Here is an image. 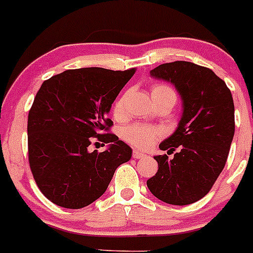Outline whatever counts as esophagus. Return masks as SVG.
Instances as JSON below:
<instances>
[{
	"mask_svg": "<svg viewBox=\"0 0 253 253\" xmlns=\"http://www.w3.org/2000/svg\"><path fill=\"white\" fill-rule=\"evenodd\" d=\"M133 157L137 158V160H140V158H147V154L142 153L139 151H133Z\"/></svg>",
	"mask_w": 253,
	"mask_h": 253,
	"instance_id": "34e87169",
	"label": "esophagus"
}]
</instances>
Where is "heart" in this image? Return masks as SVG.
Returning <instances> with one entry per match:
<instances>
[{
  "label": "heart",
  "mask_w": 253,
  "mask_h": 253,
  "mask_svg": "<svg viewBox=\"0 0 253 253\" xmlns=\"http://www.w3.org/2000/svg\"><path fill=\"white\" fill-rule=\"evenodd\" d=\"M152 99L154 102L163 99L176 100V92L171 86L165 84H156L152 86ZM126 93H123L114 104V115L120 116L124 111ZM162 135V131L157 126L146 124H131L125 126L122 131V137L125 142L137 148H149L158 138Z\"/></svg>",
  "instance_id": "b5f03b06"
}]
</instances>
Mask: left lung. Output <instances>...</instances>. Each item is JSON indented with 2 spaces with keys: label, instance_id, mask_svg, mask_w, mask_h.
Listing matches in <instances>:
<instances>
[{
  "label": "left lung",
  "instance_id": "1",
  "mask_svg": "<svg viewBox=\"0 0 253 253\" xmlns=\"http://www.w3.org/2000/svg\"><path fill=\"white\" fill-rule=\"evenodd\" d=\"M175 84L184 101L176 131L160 144L167 154L156 156L158 171L147 180L154 196L167 204L187 205L204 198L227 162L234 135L231 90L211 69L176 60L151 71Z\"/></svg>",
  "mask_w": 253,
  "mask_h": 253
}]
</instances>
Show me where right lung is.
I'll return each instance as SVG.
<instances>
[{
    "mask_svg": "<svg viewBox=\"0 0 253 253\" xmlns=\"http://www.w3.org/2000/svg\"><path fill=\"white\" fill-rule=\"evenodd\" d=\"M137 69H68L43 82L28 116L29 165L39 190L67 209L90 205L106 191L131 148L109 133L111 104ZM99 140L111 147L88 151Z\"/></svg>",
    "mask_w": 253,
    "mask_h": 253,
    "instance_id": "obj_1",
    "label": "right lung"
}]
</instances>
